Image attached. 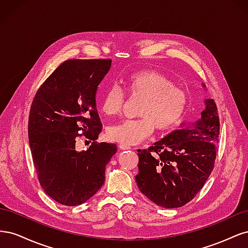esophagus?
<instances>
[{
	"label": "esophagus",
	"instance_id": "esophagus-1",
	"mask_svg": "<svg viewBox=\"0 0 248 248\" xmlns=\"http://www.w3.org/2000/svg\"><path fill=\"white\" fill-rule=\"evenodd\" d=\"M119 148L121 149V150H129V149H131V148H130V146H128V145H124V144H120V145H119Z\"/></svg>",
	"mask_w": 248,
	"mask_h": 248
}]
</instances>
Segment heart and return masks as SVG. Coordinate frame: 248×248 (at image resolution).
<instances>
[{
  "instance_id": "obj_1",
  "label": "heart",
  "mask_w": 248,
  "mask_h": 248,
  "mask_svg": "<svg viewBox=\"0 0 248 248\" xmlns=\"http://www.w3.org/2000/svg\"><path fill=\"white\" fill-rule=\"evenodd\" d=\"M126 93L142 98L138 110L140 118L125 120L111 125L108 134L110 140L124 145H137L148 139L154 129L163 132L175 127L183 118L189 102L185 89L164 74L153 70L130 73L124 79ZM125 96L117 86L108 87L103 93L99 108L106 116H116L122 109Z\"/></svg>"
}]
</instances>
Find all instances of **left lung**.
Here are the masks:
<instances>
[{"label":"left lung","instance_id":"1","mask_svg":"<svg viewBox=\"0 0 248 248\" xmlns=\"http://www.w3.org/2000/svg\"><path fill=\"white\" fill-rule=\"evenodd\" d=\"M205 88V85H202ZM202 117L145 150H138L140 192L163 208L186 205L213 170L219 141V117L213 99H206Z\"/></svg>","mask_w":248,"mask_h":248}]
</instances>
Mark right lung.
I'll return each mask as SVG.
<instances>
[{"label":"right lung","mask_w":248,"mask_h":248,"mask_svg":"<svg viewBox=\"0 0 248 248\" xmlns=\"http://www.w3.org/2000/svg\"><path fill=\"white\" fill-rule=\"evenodd\" d=\"M110 64V59L66 60L32 101L28 133L37 176L47 196L64 206L80 205L101 188L117 152L116 144L95 141L102 130L95 96ZM82 135L93 142L78 153Z\"/></svg>","instance_id":"1"}]
</instances>
